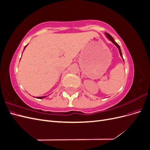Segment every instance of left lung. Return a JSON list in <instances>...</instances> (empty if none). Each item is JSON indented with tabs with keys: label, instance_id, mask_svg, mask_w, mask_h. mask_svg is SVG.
I'll return each mask as SVG.
<instances>
[{
	"label": "left lung",
	"instance_id": "left-lung-1",
	"mask_svg": "<svg viewBox=\"0 0 150 150\" xmlns=\"http://www.w3.org/2000/svg\"><path fill=\"white\" fill-rule=\"evenodd\" d=\"M105 34V35H106V37L110 40H111V41L114 44L115 46L117 47V49H118V50H119V52H120V56H121V57L122 58V59H123V57H122V52H121V49H120V46L118 44H117L116 42H115V40H114V39H113V38L112 37V36L110 34H108V33H104ZM123 61H124V59H123Z\"/></svg>",
	"mask_w": 150,
	"mask_h": 150
}]
</instances>
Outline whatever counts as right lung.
I'll use <instances>...</instances> for the list:
<instances>
[{
  "label": "right lung",
  "instance_id": "1",
  "mask_svg": "<svg viewBox=\"0 0 150 150\" xmlns=\"http://www.w3.org/2000/svg\"><path fill=\"white\" fill-rule=\"evenodd\" d=\"M28 45H26V46L24 47V50L25 49V47H27V46H28ZM47 96H40V97H36V98H38V99H43V98H46V97H47ZM35 98V97H34Z\"/></svg>",
  "mask_w": 150,
  "mask_h": 150
}]
</instances>
